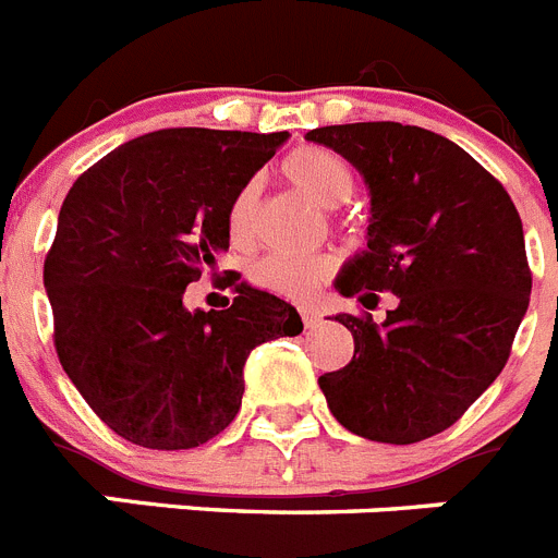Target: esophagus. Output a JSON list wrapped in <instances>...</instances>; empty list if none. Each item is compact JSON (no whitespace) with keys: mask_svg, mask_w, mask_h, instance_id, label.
Listing matches in <instances>:
<instances>
[{"mask_svg":"<svg viewBox=\"0 0 558 558\" xmlns=\"http://www.w3.org/2000/svg\"><path fill=\"white\" fill-rule=\"evenodd\" d=\"M299 313H302V322H304V327H307V329L318 327V322H322V315L315 313V310H310V307H302Z\"/></svg>","mask_w":558,"mask_h":558,"instance_id":"obj_1","label":"esophagus"}]
</instances>
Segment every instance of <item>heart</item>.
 <instances>
[{
	"mask_svg": "<svg viewBox=\"0 0 558 558\" xmlns=\"http://www.w3.org/2000/svg\"><path fill=\"white\" fill-rule=\"evenodd\" d=\"M282 175L304 192L313 204L324 209L347 204L354 192V172L338 153L327 147H299L282 161ZM254 215H256V184L248 181L236 190L229 204V236L234 245L251 243L254 236ZM332 263L327 256H284L268 254L256 259L248 270L251 284L268 290V293L284 295V299H307L329 279Z\"/></svg>",
	"mask_w": 558,
	"mask_h": 558,
	"instance_id": "heart-1",
	"label": "heart"
}]
</instances>
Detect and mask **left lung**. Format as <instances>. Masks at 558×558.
Returning a JSON list of instances; mask_svg holds the SVG:
<instances>
[{
  "mask_svg": "<svg viewBox=\"0 0 558 558\" xmlns=\"http://www.w3.org/2000/svg\"><path fill=\"white\" fill-rule=\"evenodd\" d=\"M352 161L372 190L368 251L338 290L373 308L400 299L387 322L343 313L349 366L318 379L347 430L413 445L447 430L495 383L529 310L531 268L520 211L486 167L456 142L399 122L307 133Z\"/></svg>",
  "mask_w": 558,
  "mask_h": 558,
  "instance_id": "obj_1",
  "label": "left lung"
}]
</instances>
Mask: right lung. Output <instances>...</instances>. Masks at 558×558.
Returning a JSON list of instances; mask_svg holds the SVG:
<instances>
[{"label":"right lung","mask_w":558,"mask_h":558,"mask_svg":"<svg viewBox=\"0 0 558 558\" xmlns=\"http://www.w3.org/2000/svg\"><path fill=\"white\" fill-rule=\"evenodd\" d=\"M282 133L170 128L125 142L72 184L44 259L52 340L88 408L131 445L190 450L243 402L251 349L304 329L288 302L234 288L226 310L184 307L229 248V204Z\"/></svg>","instance_id":"right-lung-1"}]
</instances>
